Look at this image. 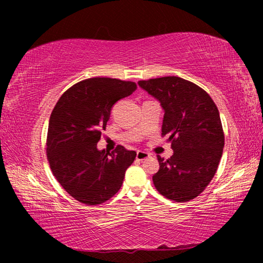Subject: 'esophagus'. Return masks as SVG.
<instances>
[{
    "label": "esophagus",
    "mask_w": 263,
    "mask_h": 263,
    "mask_svg": "<svg viewBox=\"0 0 263 263\" xmlns=\"http://www.w3.org/2000/svg\"><path fill=\"white\" fill-rule=\"evenodd\" d=\"M151 157V154L147 152H144V151H138L137 152V157L136 159L139 160V161H142V160H146Z\"/></svg>",
    "instance_id": "esophagus-1"
}]
</instances>
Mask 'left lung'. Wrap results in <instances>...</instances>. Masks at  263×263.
<instances>
[{
    "instance_id": "left-lung-1",
    "label": "left lung",
    "mask_w": 263,
    "mask_h": 263,
    "mask_svg": "<svg viewBox=\"0 0 263 263\" xmlns=\"http://www.w3.org/2000/svg\"><path fill=\"white\" fill-rule=\"evenodd\" d=\"M160 102L164 111L162 136L172 142L173 155L158 157L153 183L160 194L188 202L202 193L215 176L224 148L219 111L205 90L177 77L138 82Z\"/></svg>"
}]
</instances>
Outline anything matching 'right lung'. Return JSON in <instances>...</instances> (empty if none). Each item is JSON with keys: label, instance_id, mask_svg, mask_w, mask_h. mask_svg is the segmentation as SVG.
<instances>
[{"label": "right lung", "instance_id": "add662e5", "mask_svg": "<svg viewBox=\"0 0 263 263\" xmlns=\"http://www.w3.org/2000/svg\"><path fill=\"white\" fill-rule=\"evenodd\" d=\"M137 89L131 81L91 78L74 84L57 102L48 122L46 152L58 182L77 201L96 205L118 193L137 153L117 146L97 148L111 108Z\"/></svg>", "mask_w": 263, "mask_h": 263}]
</instances>
